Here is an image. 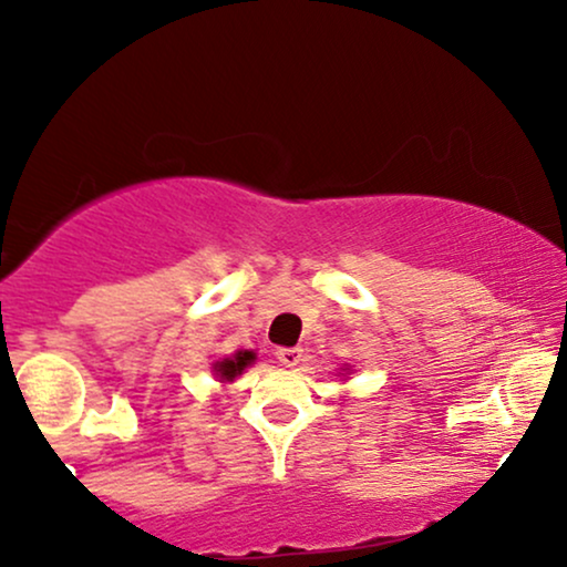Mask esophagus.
<instances>
[{
	"label": "esophagus",
	"instance_id": "34e87169",
	"mask_svg": "<svg viewBox=\"0 0 567 567\" xmlns=\"http://www.w3.org/2000/svg\"><path fill=\"white\" fill-rule=\"evenodd\" d=\"M275 357H277V362L279 365H285V368H296L298 362H301V349H296V347H279L277 351H275Z\"/></svg>",
	"mask_w": 567,
	"mask_h": 567
}]
</instances>
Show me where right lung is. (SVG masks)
<instances>
[{"instance_id": "1", "label": "right lung", "mask_w": 567, "mask_h": 567, "mask_svg": "<svg viewBox=\"0 0 567 567\" xmlns=\"http://www.w3.org/2000/svg\"><path fill=\"white\" fill-rule=\"evenodd\" d=\"M252 360H256V354H252V351H237V354H234V357H226V360L218 362L216 373H218L224 381H231L234 375L243 373V370H245L247 365H250Z\"/></svg>"}]
</instances>
